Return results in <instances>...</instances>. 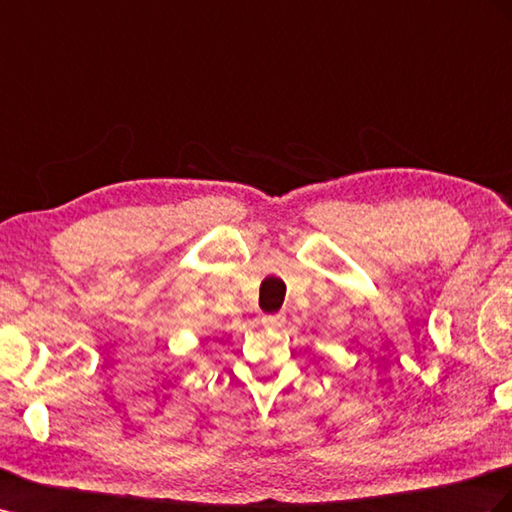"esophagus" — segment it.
I'll use <instances>...</instances> for the list:
<instances>
[{
    "instance_id": "1",
    "label": "esophagus",
    "mask_w": 512,
    "mask_h": 512,
    "mask_svg": "<svg viewBox=\"0 0 512 512\" xmlns=\"http://www.w3.org/2000/svg\"><path fill=\"white\" fill-rule=\"evenodd\" d=\"M284 323H286L284 314H271V316H265V319H262V325H265L267 329H278Z\"/></svg>"
}]
</instances>
